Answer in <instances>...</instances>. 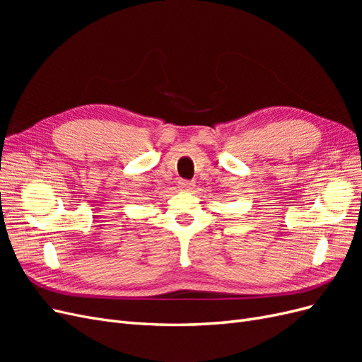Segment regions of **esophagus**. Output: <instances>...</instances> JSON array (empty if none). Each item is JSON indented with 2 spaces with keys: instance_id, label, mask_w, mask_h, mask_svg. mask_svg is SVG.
<instances>
[{
  "instance_id": "34e87169",
  "label": "esophagus",
  "mask_w": 362,
  "mask_h": 362,
  "mask_svg": "<svg viewBox=\"0 0 362 362\" xmlns=\"http://www.w3.org/2000/svg\"><path fill=\"white\" fill-rule=\"evenodd\" d=\"M178 185H180V189H181L182 192H192V190H193V187H194V182H193V181H185V180H181Z\"/></svg>"
}]
</instances>
